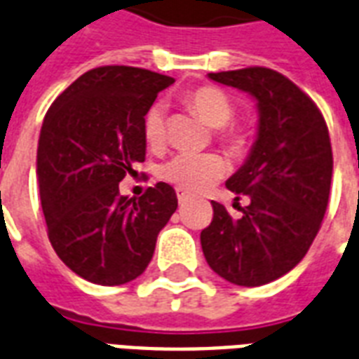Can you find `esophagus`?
Masks as SVG:
<instances>
[{"instance_id": "esophagus-1", "label": "esophagus", "mask_w": 359, "mask_h": 359, "mask_svg": "<svg viewBox=\"0 0 359 359\" xmlns=\"http://www.w3.org/2000/svg\"><path fill=\"white\" fill-rule=\"evenodd\" d=\"M191 194L188 190H182V188H177V198H179V201L180 203H184L186 199L190 198Z\"/></svg>"}]
</instances>
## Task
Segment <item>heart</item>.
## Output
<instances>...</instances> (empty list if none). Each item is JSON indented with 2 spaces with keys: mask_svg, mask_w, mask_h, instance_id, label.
<instances>
[{
  "mask_svg": "<svg viewBox=\"0 0 359 359\" xmlns=\"http://www.w3.org/2000/svg\"><path fill=\"white\" fill-rule=\"evenodd\" d=\"M186 105L191 107L201 118L218 128V137L231 149L243 144V133L229 126L233 118V103L216 86H199L184 95ZM144 139L156 149L165 141V107H150L144 116ZM226 173V161L215 152H180L160 168V177L182 190H205Z\"/></svg>",
  "mask_w": 359,
  "mask_h": 359,
  "instance_id": "b5f03b06",
  "label": "heart"
}]
</instances>
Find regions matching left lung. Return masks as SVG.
I'll list each match as a JSON object with an SVG mask.
<instances>
[{
	"label": "left lung",
	"instance_id": "obj_1",
	"mask_svg": "<svg viewBox=\"0 0 359 359\" xmlns=\"http://www.w3.org/2000/svg\"><path fill=\"white\" fill-rule=\"evenodd\" d=\"M209 79L252 95L259 118L250 154L226 180L250 203L233 218L212 201L201 248L216 275L262 286L294 269L318 233L332 186L330 133L314 101L277 71L246 67Z\"/></svg>",
	"mask_w": 359,
	"mask_h": 359
}]
</instances>
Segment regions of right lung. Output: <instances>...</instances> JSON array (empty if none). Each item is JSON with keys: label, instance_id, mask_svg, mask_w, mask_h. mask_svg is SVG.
I'll list each match as a JSON object with an SVG mask.
<instances>
[{"label": "right lung", "instance_id": "right-lung-1", "mask_svg": "<svg viewBox=\"0 0 359 359\" xmlns=\"http://www.w3.org/2000/svg\"><path fill=\"white\" fill-rule=\"evenodd\" d=\"M171 76L128 65L86 71L46 111L37 180L48 239L84 280L118 286L150 264L177 194L158 182L141 198L120 196L126 175L144 161V116Z\"/></svg>", "mask_w": 359, "mask_h": 359}]
</instances>
